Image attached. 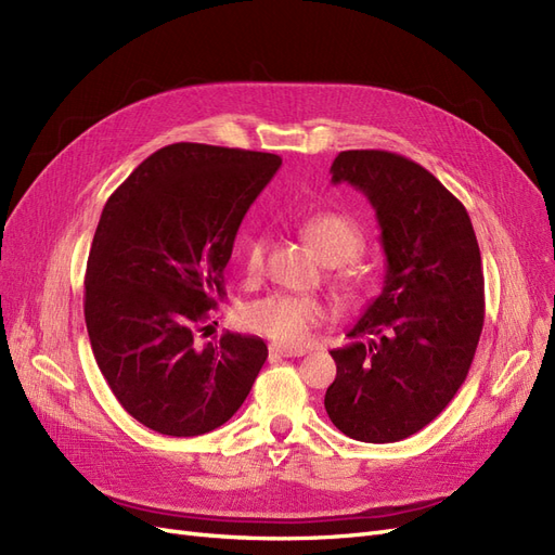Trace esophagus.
Returning a JSON list of instances; mask_svg holds the SVG:
<instances>
[{"label": "esophagus", "instance_id": "1", "mask_svg": "<svg viewBox=\"0 0 555 555\" xmlns=\"http://www.w3.org/2000/svg\"><path fill=\"white\" fill-rule=\"evenodd\" d=\"M306 349H292V347H278L271 345V357H284V359H294V357H304Z\"/></svg>", "mask_w": 555, "mask_h": 555}]
</instances>
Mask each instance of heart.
Instances as JSON below:
<instances>
[{"instance_id":"1","label":"heart","mask_w":555,"mask_h":555,"mask_svg":"<svg viewBox=\"0 0 555 555\" xmlns=\"http://www.w3.org/2000/svg\"><path fill=\"white\" fill-rule=\"evenodd\" d=\"M304 233L312 245L314 255L328 266L343 268L333 275L335 287L340 292H354L359 287V275L347 261L361 255L363 249V231L354 220L340 212H317L308 217ZM266 243L263 238H249L245 243L243 268L247 278H259L263 271ZM326 317L324 306L314 298L292 296V294H271L266 298L249 304L243 312V324L263 338L278 345H304L310 331L322 324Z\"/></svg>"}]
</instances>
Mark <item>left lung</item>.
I'll list each match as a JSON object with an SVG mask.
<instances>
[{
  "label": "left lung",
  "mask_w": 555,
  "mask_h": 555,
  "mask_svg": "<svg viewBox=\"0 0 555 555\" xmlns=\"http://www.w3.org/2000/svg\"><path fill=\"white\" fill-rule=\"evenodd\" d=\"M331 173L373 204L386 275L347 333L354 343L331 351L338 375L324 408L351 440L398 442L449 405L473 365L483 326L477 236L461 201L408 157L345 150Z\"/></svg>",
  "instance_id": "8db88e82"
}]
</instances>
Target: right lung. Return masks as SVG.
<instances>
[{"mask_svg": "<svg viewBox=\"0 0 555 555\" xmlns=\"http://www.w3.org/2000/svg\"><path fill=\"white\" fill-rule=\"evenodd\" d=\"M280 164L255 150L173 143L106 201L88 257L86 324L99 371L143 426L173 438L210 433L255 384L268 357L261 338H196L227 296L243 217Z\"/></svg>", "mask_w": 555, "mask_h": 555, "instance_id": "obj_1", "label": "right lung"}]
</instances>
